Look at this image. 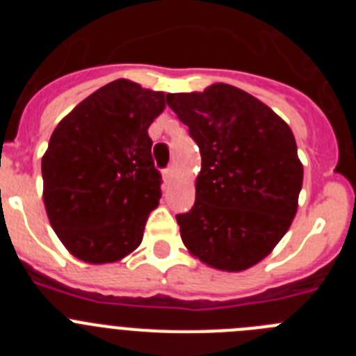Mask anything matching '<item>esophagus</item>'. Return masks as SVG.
Instances as JSON below:
<instances>
[{"mask_svg": "<svg viewBox=\"0 0 356 356\" xmlns=\"http://www.w3.org/2000/svg\"><path fill=\"white\" fill-rule=\"evenodd\" d=\"M172 180H175V169H165V171H163V181H165V184H171Z\"/></svg>", "mask_w": 356, "mask_h": 356, "instance_id": "1", "label": "esophagus"}]
</instances>
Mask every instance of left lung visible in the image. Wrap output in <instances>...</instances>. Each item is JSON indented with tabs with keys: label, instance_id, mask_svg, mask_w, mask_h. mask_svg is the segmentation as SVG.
<instances>
[{
	"label": "left lung",
	"instance_id": "obj_1",
	"mask_svg": "<svg viewBox=\"0 0 356 356\" xmlns=\"http://www.w3.org/2000/svg\"><path fill=\"white\" fill-rule=\"evenodd\" d=\"M201 153L196 201L178 213L188 253L219 271L241 273L275 250L298 212L303 163L287 122L228 83L168 94Z\"/></svg>",
	"mask_w": 356,
	"mask_h": 356
}]
</instances>
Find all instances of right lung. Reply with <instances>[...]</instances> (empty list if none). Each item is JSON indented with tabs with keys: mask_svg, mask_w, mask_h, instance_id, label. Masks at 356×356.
<instances>
[{
	"mask_svg": "<svg viewBox=\"0 0 356 356\" xmlns=\"http://www.w3.org/2000/svg\"><path fill=\"white\" fill-rule=\"evenodd\" d=\"M163 108V92L121 78L56 124L42 156V197L72 257L112 264L140 246L162 196L147 128Z\"/></svg>",
	"mask_w": 356,
	"mask_h": 356,
	"instance_id": "add662e5",
	"label": "right lung"
}]
</instances>
